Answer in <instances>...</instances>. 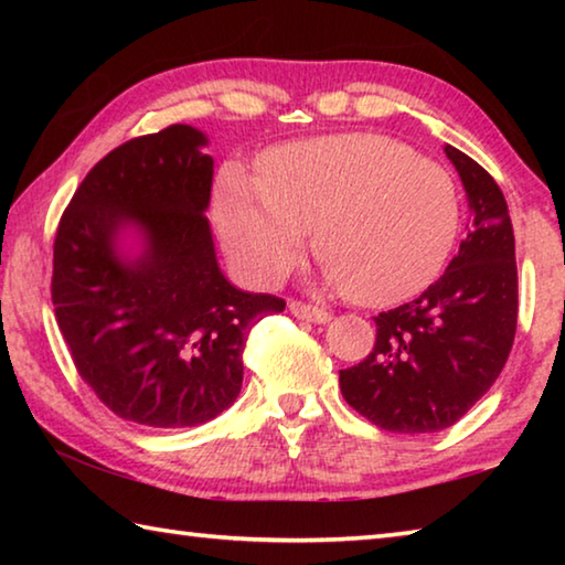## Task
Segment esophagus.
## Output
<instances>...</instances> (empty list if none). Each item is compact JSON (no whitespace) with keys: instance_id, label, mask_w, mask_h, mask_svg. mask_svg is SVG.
Instances as JSON below:
<instances>
[{"instance_id":"34e87169","label":"esophagus","mask_w":565,"mask_h":565,"mask_svg":"<svg viewBox=\"0 0 565 565\" xmlns=\"http://www.w3.org/2000/svg\"><path fill=\"white\" fill-rule=\"evenodd\" d=\"M289 311L294 313L296 319H306V321H313V323L331 321V313L327 309H321V306L303 303V301H291L289 303Z\"/></svg>"}]
</instances>
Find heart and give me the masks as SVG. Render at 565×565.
Segmentation results:
<instances>
[{"mask_svg": "<svg viewBox=\"0 0 565 565\" xmlns=\"http://www.w3.org/2000/svg\"><path fill=\"white\" fill-rule=\"evenodd\" d=\"M214 218L242 269L276 284L313 226L329 281L361 303H394L431 284L454 248L461 202L448 171L379 134H337L269 151L262 179L226 167Z\"/></svg>", "mask_w": 565, "mask_h": 565, "instance_id": "heart-1", "label": "heart"}]
</instances>
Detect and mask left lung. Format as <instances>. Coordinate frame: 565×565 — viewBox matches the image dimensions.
<instances>
[{
	"mask_svg": "<svg viewBox=\"0 0 565 565\" xmlns=\"http://www.w3.org/2000/svg\"><path fill=\"white\" fill-rule=\"evenodd\" d=\"M471 224L448 269L418 299L374 317V351L339 371L351 408L384 431L454 426L493 386L519 321L515 238L503 191L481 164L446 145Z\"/></svg>",
	"mask_w": 565,
	"mask_h": 565,
	"instance_id": "8db88e82",
	"label": "left lung"
}]
</instances>
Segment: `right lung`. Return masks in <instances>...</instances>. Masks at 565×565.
Masks as SVG:
<instances>
[{
	"instance_id": "right-lung-1",
	"label": "right lung",
	"mask_w": 565,
	"mask_h": 565,
	"mask_svg": "<svg viewBox=\"0 0 565 565\" xmlns=\"http://www.w3.org/2000/svg\"><path fill=\"white\" fill-rule=\"evenodd\" d=\"M204 147L202 131L171 124L109 151L54 238L52 303L74 366L104 406L149 428L199 426L232 406L248 331L286 306L218 269ZM127 231L139 253L122 248Z\"/></svg>"
}]
</instances>
